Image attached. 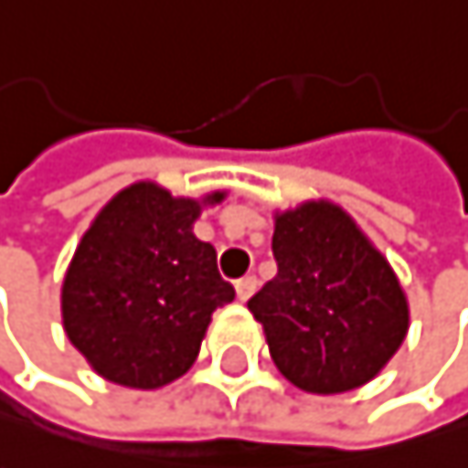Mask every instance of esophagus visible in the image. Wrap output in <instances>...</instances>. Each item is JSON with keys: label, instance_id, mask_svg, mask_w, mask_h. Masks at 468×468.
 <instances>
[{"label": "esophagus", "instance_id": "34e87169", "mask_svg": "<svg viewBox=\"0 0 468 468\" xmlns=\"http://www.w3.org/2000/svg\"><path fill=\"white\" fill-rule=\"evenodd\" d=\"M255 286H258L255 278H241V281L236 283V297H239L241 303H247V300L255 294Z\"/></svg>", "mask_w": 468, "mask_h": 468}]
</instances>
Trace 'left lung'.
Listing matches in <instances>:
<instances>
[{"instance_id": "1", "label": "left lung", "mask_w": 468, "mask_h": 468, "mask_svg": "<svg viewBox=\"0 0 468 468\" xmlns=\"http://www.w3.org/2000/svg\"><path fill=\"white\" fill-rule=\"evenodd\" d=\"M272 252L278 275L247 305L278 370L317 396L376 379L410 328L390 261L328 199L275 210Z\"/></svg>"}]
</instances>
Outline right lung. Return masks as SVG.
<instances>
[{"label":"right lung","mask_w":468,"mask_h":468,"mask_svg":"<svg viewBox=\"0 0 468 468\" xmlns=\"http://www.w3.org/2000/svg\"><path fill=\"white\" fill-rule=\"evenodd\" d=\"M224 196L190 199L134 182L83 232L61 283V320L106 382L156 390L199 356L213 312L236 297L216 269V250L193 236L196 218Z\"/></svg>","instance_id":"obj_1"}]
</instances>
